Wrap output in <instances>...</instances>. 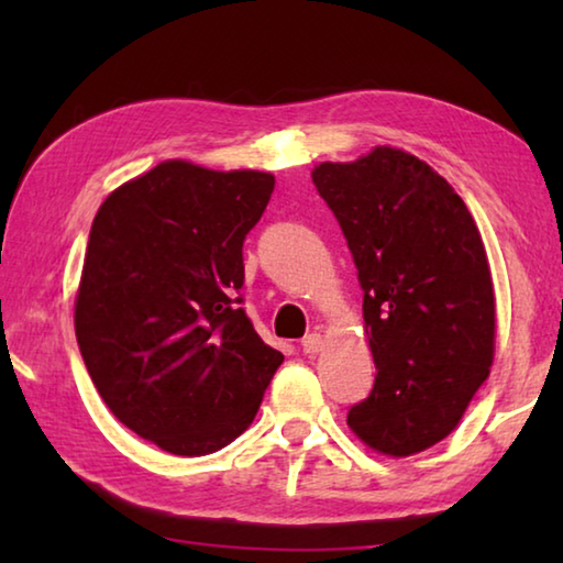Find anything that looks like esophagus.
<instances>
[{"instance_id": "34e87169", "label": "esophagus", "mask_w": 563, "mask_h": 563, "mask_svg": "<svg viewBox=\"0 0 563 563\" xmlns=\"http://www.w3.org/2000/svg\"><path fill=\"white\" fill-rule=\"evenodd\" d=\"M300 345H302L305 355H318V352L322 350V335L320 332H310V335L302 338Z\"/></svg>"}]
</instances>
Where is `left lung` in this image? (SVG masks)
Returning a JSON list of instances; mask_svg holds the SVG:
<instances>
[{
  "instance_id": "left-lung-1",
  "label": "left lung",
  "mask_w": 563,
  "mask_h": 563,
  "mask_svg": "<svg viewBox=\"0 0 563 563\" xmlns=\"http://www.w3.org/2000/svg\"><path fill=\"white\" fill-rule=\"evenodd\" d=\"M312 184L355 261L377 367L347 424L377 452L417 454L460 424L489 375L497 312L482 235L454 188L402 148L328 161Z\"/></svg>"
}]
</instances>
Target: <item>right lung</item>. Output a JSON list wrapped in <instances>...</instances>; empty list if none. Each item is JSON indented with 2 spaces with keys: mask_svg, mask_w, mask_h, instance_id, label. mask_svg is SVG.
I'll return each instance as SVG.
<instances>
[{
  "mask_svg": "<svg viewBox=\"0 0 563 563\" xmlns=\"http://www.w3.org/2000/svg\"><path fill=\"white\" fill-rule=\"evenodd\" d=\"M275 178L164 161L123 184L91 223L76 342L107 407L178 456L247 430L283 355L241 308L243 241Z\"/></svg>",
  "mask_w": 563,
  "mask_h": 563,
  "instance_id": "add662e5",
  "label": "right lung"
}]
</instances>
